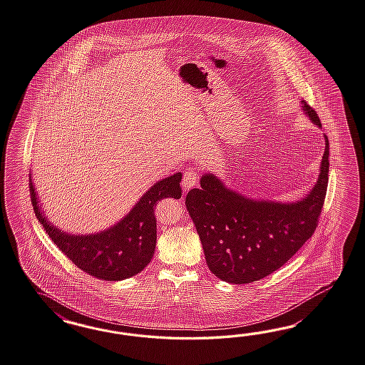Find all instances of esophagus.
<instances>
[{
    "instance_id": "34e87169",
    "label": "esophagus",
    "mask_w": 365,
    "mask_h": 365,
    "mask_svg": "<svg viewBox=\"0 0 365 365\" xmlns=\"http://www.w3.org/2000/svg\"><path fill=\"white\" fill-rule=\"evenodd\" d=\"M197 171L195 169H187L183 174V179H182V186L185 188H191V187L197 185Z\"/></svg>"
}]
</instances>
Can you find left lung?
<instances>
[{"label": "left lung", "instance_id": "left-lung-1", "mask_svg": "<svg viewBox=\"0 0 365 365\" xmlns=\"http://www.w3.org/2000/svg\"><path fill=\"white\" fill-rule=\"evenodd\" d=\"M303 112L322 128L304 100ZM315 186L295 203L249 199L205 174L200 188L186 196L188 214L215 276L230 284H250L272 274L302 248L317 230L329 185V138Z\"/></svg>", "mask_w": 365, "mask_h": 365}]
</instances>
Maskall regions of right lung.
Masks as SVG:
<instances>
[{
	"instance_id": "right-lung-1",
	"label": "right lung",
	"mask_w": 365,
	"mask_h": 365,
	"mask_svg": "<svg viewBox=\"0 0 365 365\" xmlns=\"http://www.w3.org/2000/svg\"><path fill=\"white\" fill-rule=\"evenodd\" d=\"M182 173L153 185L132 211L106 231L92 235H70L53 227L38 205V194L30 174V196L36 219L46 233L76 267L104 281H121L143 272L154 255L157 220L154 207L163 197L179 199Z\"/></svg>"
}]
</instances>
